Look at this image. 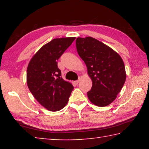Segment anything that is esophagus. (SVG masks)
<instances>
[{"instance_id": "esophagus-1", "label": "esophagus", "mask_w": 149, "mask_h": 149, "mask_svg": "<svg viewBox=\"0 0 149 149\" xmlns=\"http://www.w3.org/2000/svg\"><path fill=\"white\" fill-rule=\"evenodd\" d=\"M81 76H79V78H78V80H77V81H75V84H79V82L80 81V80H81Z\"/></svg>"}]
</instances>
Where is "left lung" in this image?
<instances>
[{
    "instance_id": "8db88e82",
    "label": "left lung",
    "mask_w": 149,
    "mask_h": 149,
    "mask_svg": "<svg viewBox=\"0 0 149 149\" xmlns=\"http://www.w3.org/2000/svg\"><path fill=\"white\" fill-rule=\"evenodd\" d=\"M75 42L78 54L86 64L93 82L88 98L98 107L108 106L116 99L125 81L122 58L110 47L91 37H78Z\"/></svg>"
}]
</instances>
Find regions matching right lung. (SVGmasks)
<instances>
[{
    "label": "right lung",
    "mask_w": 149,
    "mask_h": 149,
    "mask_svg": "<svg viewBox=\"0 0 149 149\" xmlns=\"http://www.w3.org/2000/svg\"><path fill=\"white\" fill-rule=\"evenodd\" d=\"M75 37L52 39L42 46L30 60L27 84L35 99L48 110L56 112L68 102L74 87L61 77L57 60Z\"/></svg>",
    "instance_id": "1"
}]
</instances>
